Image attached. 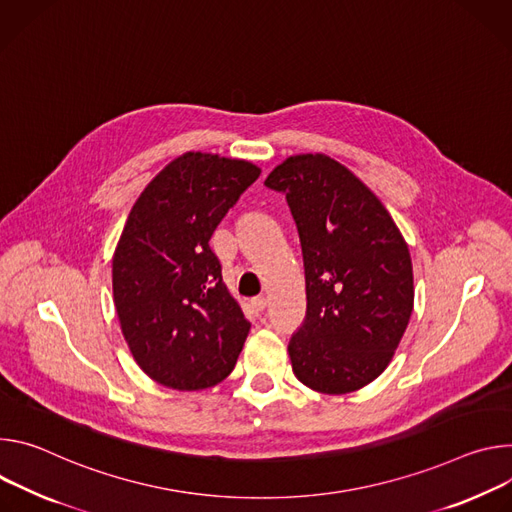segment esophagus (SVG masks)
<instances>
[{"mask_svg": "<svg viewBox=\"0 0 512 512\" xmlns=\"http://www.w3.org/2000/svg\"><path fill=\"white\" fill-rule=\"evenodd\" d=\"M250 307H252L254 313H262L266 309V299L264 297H256V299H252Z\"/></svg>", "mask_w": 512, "mask_h": 512, "instance_id": "obj_1", "label": "esophagus"}]
</instances>
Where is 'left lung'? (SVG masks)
I'll list each match as a JSON object with an SVG mask.
<instances>
[{
    "instance_id": "8db88e82",
    "label": "left lung",
    "mask_w": 512,
    "mask_h": 512,
    "mask_svg": "<svg viewBox=\"0 0 512 512\" xmlns=\"http://www.w3.org/2000/svg\"><path fill=\"white\" fill-rule=\"evenodd\" d=\"M264 185L287 195L303 248L307 315L289 344L293 372L323 394L360 390L409 325V246L382 201L327 154L289 156Z\"/></svg>"
}]
</instances>
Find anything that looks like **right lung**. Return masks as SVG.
Returning a JSON list of instances; mask_svg holds the SVG:
<instances>
[{
    "label": "right lung",
    "mask_w": 512,
    "mask_h": 512,
    "mask_svg": "<svg viewBox=\"0 0 512 512\" xmlns=\"http://www.w3.org/2000/svg\"><path fill=\"white\" fill-rule=\"evenodd\" d=\"M260 177L248 160L185 152L136 199L111 258L120 329L140 370L175 390L230 376L250 331L209 248L215 227Z\"/></svg>",
    "instance_id": "obj_1"
}]
</instances>
